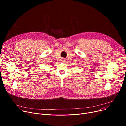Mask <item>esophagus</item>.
<instances>
[{
    "label": "esophagus",
    "instance_id": "1",
    "mask_svg": "<svg viewBox=\"0 0 126 126\" xmlns=\"http://www.w3.org/2000/svg\"><path fill=\"white\" fill-rule=\"evenodd\" d=\"M61 61H62V62L64 63V62H65V59L64 58H62V59H61Z\"/></svg>",
    "mask_w": 126,
    "mask_h": 126
}]
</instances>
